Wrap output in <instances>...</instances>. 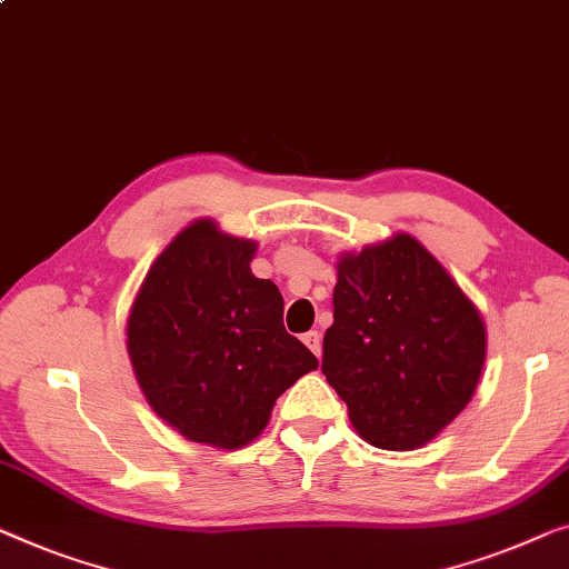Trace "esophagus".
<instances>
[{"label": "esophagus", "mask_w": 569, "mask_h": 569, "mask_svg": "<svg viewBox=\"0 0 569 569\" xmlns=\"http://www.w3.org/2000/svg\"><path fill=\"white\" fill-rule=\"evenodd\" d=\"M302 341L312 353H316V357H320V333L318 331H308L302 336Z\"/></svg>", "instance_id": "1"}]
</instances>
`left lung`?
<instances>
[{
  "mask_svg": "<svg viewBox=\"0 0 569 569\" xmlns=\"http://www.w3.org/2000/svg\"><path fill=\"white\" fill-rule=\"evenodd\" d=\"M336 269L320 369L361 439L390 451L423 447L480 382L488 349L480 312L408 233L343 253Z\"/></svg>",
  "mask_w": 569,
  "mask_h": 569,
  "instance_id": "left-lung-1",
  "label": "left lung"
}]
</instances>
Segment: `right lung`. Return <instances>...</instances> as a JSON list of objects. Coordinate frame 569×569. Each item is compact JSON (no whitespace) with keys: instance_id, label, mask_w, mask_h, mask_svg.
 Segmentation results:
<instances>
[{"instance_id":"add662e5","label":"right lung","mask_w":569,"mask_h":569,"mask_svg":"<svg viewBox=\"0 0 569 569\" xmlns=\"http://www.w3.org/2000/svg\"><path fill=\"white\" fill-rule=\"evenodd\" d=\"M257 243L194 220L159 253L128 316L148 406L197 443L241 449L287 387L318 367L284 331V300L251 271Z\"/></svg>"}]
</instances>
